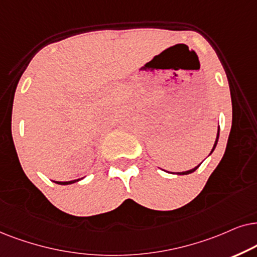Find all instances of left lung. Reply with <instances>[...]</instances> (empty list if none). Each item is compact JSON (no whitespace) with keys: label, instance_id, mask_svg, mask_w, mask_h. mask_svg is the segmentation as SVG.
<instances>
[{"label":"left lung","instance_id":"obj_1","mask_svg":"<svg viewBox=\"0 0 257 257\" xmlns=\"http://www.w3.org/2000/svg\"><path fill=\"white\" fill-rule=\"evenodd\" d=\"M218 136H220V126H218V129H217V135H216V140H215V143H214V147H213V149H211V152H210V154L214 152L215 150V148H216V145H217V141H218ZM209 154V155H210ZM201 166V163L198 164V166H196L195 167V168H193V169H190V170H186V172H180V173H176V175H188V174H191V173H194L195 170H196L198 167ZM164 172H166V170H164Z\"/></svg>","mask_w":257,"mask_h":257}]
</instances>
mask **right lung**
Returning <instances> with one entry per match:
<instances>
[{
  "label": "right lung",
  "instance_id": "1",
  "mask_svg": "<svg viewBox=\"0 0 257 257\" xmlns=\"http://www.w3.org/2000/svg\"><path fill=\"white\" fill-rule=\"evenodd\" d=\"M83 179V177H82ZM82 179H77V180H71V181H64V182H61V181H54L55 183L57 184H62V186H67V184H73L75 182H78V181H81Z\"/></svg>",
  "mask_w": 257,
  "mask_h": 257
}]
</instances>
